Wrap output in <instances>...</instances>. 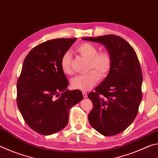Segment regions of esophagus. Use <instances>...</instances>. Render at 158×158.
<instances>
[{"instance_id": "esophagus-1", "label": "esophagus", "mask_w": 158, "mask_h": 158, "mask_svg": "<svg viewBox=\"0 0 158 158\" xmlns=\"http://www.w3.org/2000/svg\"><path fill=\"white\" fill-rule=\"evenodd\" d=\"M82 94H83V96H84V98H85L87 97V93L86 92H85V91L82 92Z\"/></svg>"}]
</instances>
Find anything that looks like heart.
<instances>
[{"mask_svg": "<svg viewBox=\"0 0 158 158\" xmlns=\"http://www.w3.org/2000/svg\"><path fill=\"white\" fill-rule=\"evenodd\" d=\"M76 51L83 57L89 59V69H94L86 74L77 75L71 79L72 88L85 91L91 89L99 81L100 74L102 77L107 75L111 68L112 58L107 52L98 53L97 47L88 42L79 44L77 47ZM60 67L65 74L73 73L72 56L69 52L65 53L61 57Z\"/></svg>", "mask_w": 158, "mask_h": 158, "instance_id": "b5f03b06", "label": "heart"}]
</instances>
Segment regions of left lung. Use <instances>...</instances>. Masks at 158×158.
Returning a JSON list of instances; mask_svg holds the SVG:
<instances>
[{
    "mask_svg": "<svg viewBox=\"0 0 158 158\" xmlns=\"http://www.w3.org/2000/svg\"><path fill=\"white\" fill-rule=\"evenodd\" d=\"M82 40L102 44L112 58L108 75L95 92L88 95L93 105L89 123L104 136L118 135L135 120L142 99L143 77L137 53L126 40L114 35Z\"/></svg>",
    "mask_w": 158,
    "mask_h": 158,
    "instance_id": "left-lung-1",
    "label": "left lung"
}]
</instances>
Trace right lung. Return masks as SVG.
<instances>
[{
	"mask_svg": "<svg viewBox=\"0 0 158 158\" xmlns=\"http://www.w3.org/2000/svg\"><path fill=\"white\" fill-rule=\"evenodd\" d=\"M76 38L42 42L26 56L19 77L17 102L29 127L51 135L65 128L69 109L84 97L79 90L66 89L68 81L60 67L64 53Z\"/></svg>",
	"mask_w": 158,
	"mask_h": 158,
	"instance_id": "add662e5",
	"label": "right lung"
}]
</instances>
